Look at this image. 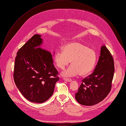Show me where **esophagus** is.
Returning a JSON list of instances; mask_svg holds the SVG:
<instances>
[{
	"instance_id": "esophagus-1",
	"label": "esophagus",
	"mask_w": 126,
	"mask_h": 126,
	"mask_svg": "<svg viewBox=\"0 0 126 126\" xmlns=\"http://www.w3.org/2000/svg\"><path fill=\"white\" fill-rule=\"evenodd\" d=\"M63 79H64V80H66V81H69V82L72 81V79H69V78H63Z\"/></svg>"
}]
</instances>
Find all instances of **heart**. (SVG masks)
I'll return each instance as SVG.
<instances>
[{
	"instance_id": "obj_1",
	"label": "heart",
	"mask_w": 126,
	"mask_h": 126,
	"mask_svg": "<svg viewBox=\"0 0 126 126\" xmlns=\"http://www.w3.org/2000/svg\"><path fill=\"white\" fill-rule=\"evenodd\" d=\"M96 56L95 51L79 42H72L65 46L62 51L56 52L54 57L55 65L64 69L71 61L72 66L62 73L64 76L72 77L79 74L86 76L93 71Z\"/></svg>"
}]
</instances>
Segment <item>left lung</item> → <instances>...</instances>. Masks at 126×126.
<instances>
[{"label":"left lung","instance_id":"1","mask_svg":"<svg viewBox=\"0 0 126 126\" xmlns=\"http://www.w3.org/2000/svg\"><path fill=\"white\" fill-rule=\"evenodd\" d=\"M114 69L113 58L103 46L94 71L82 80L76 93L77 101L83 105L92 106L103 100L111 91Z\"/></svg>","mask_w":126,"mask_h":126}]
</instances>
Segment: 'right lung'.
Instances as JSON below:
<instances>
[{"label": "right lung", "mask_w": 126, "mask_h": 126, "mask_svg": "<svg viewBox=\"0 0 126 126\" xmlns=\"http://www.w3.org/2000/svg\"><path fill=\"white\" fill-rule=\"evenodd\" d=\"M41 35L35 34L18 50L13 77L15 84L29 101L43 103L53 94L58 72L51 54L39 47Z\"/></svg>", "instance_id": "add662e5"}]
</instances>
